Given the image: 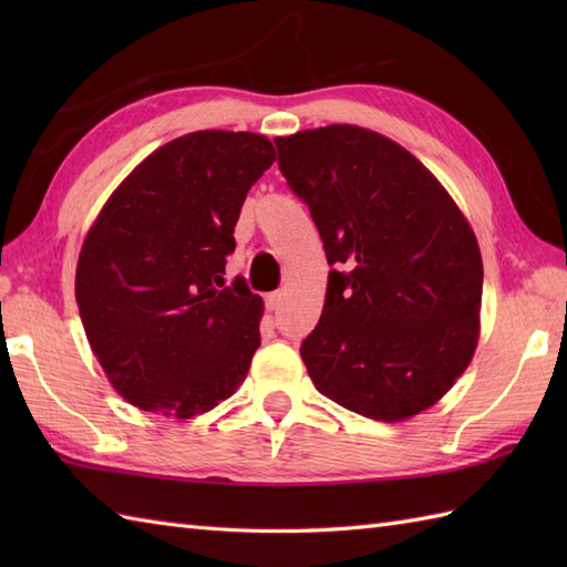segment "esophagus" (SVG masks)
<instances>
[{
    "mask_svg": "<svg viewBox=\"0 0 567 567\" xmlns=\"http://www.w3.org/2000/svg\"><path fill=\"white\" fill-rule=\"evenodd\" d=\"M282 299H285L282 292H270L268 297H265V307H268V311H277L282 305Z\"/></svg>",
    "mask_w": 567,
    "mask_h": 567,
    "instance_id": "34e87169",
    "label": "esophagus"
}]
</instances>
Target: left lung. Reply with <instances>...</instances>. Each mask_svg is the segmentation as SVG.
I'll return each instance as SVG.
<instances>
[{"label": "left lung", "mask_w": 567, "mask_h": 567, "mask_svg": "<svg viewBox=\"0 0 567 567\" xmlns=\"http://www.w3.org/2000/svg\"><path fill=\"white\" fill-rule=\"evenodd\" d=\"M327 250V297L302 343L315 388L394 424L436 404L480 339L483 256L436 175L400 143L331 124L275 138Z\"/></svg>", "instance_id": "obj_1"}]
</instances>
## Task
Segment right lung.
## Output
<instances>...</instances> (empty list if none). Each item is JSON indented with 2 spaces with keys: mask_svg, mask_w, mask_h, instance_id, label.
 I'll return each mask as SVG.
<instances>
[{
  "mask_svg": "<svg viewBox=\"0 0 567 567\" xmlns=\"http://www.w3.org/2000/svg\"><path fill=\"white\" fill-rule=\"evenodd\" d=\"M275 161L250 131H192L141 161L104 202L78 258L75 299L112 388L143 412L192 419L244 384L262 299L226 287L250 185Z\"/></svg>",
  "mask_w": 567,
  "mask_h": 567,
  "instance_id": "1",
  "label": "right lung"
}]
</instances>
